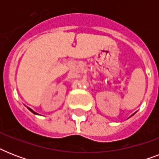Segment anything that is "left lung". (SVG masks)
<instances>
[{
  "label": "left lung",
  "instance_id": "1",
  "mask_svg": "<svg viewBox=\"0 0 159 159\" xmlns=\"http://www.w3.org/2000/svg\"><path fill=\"white\" fill-rule=\"evenodd\" d=\"M134 114H135V113H134V114H133V115H132V116H134Z\"/></svg>",
  "mask_w": 159,
  "mask_h": 159
}]
</instances>
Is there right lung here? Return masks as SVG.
<instances>
[{
  "label": "right lung",
  "instance_id": "add662e5",
  "mask_svg": "<svg viewBox=\"0 0 159 159\" xmlns=\"http://www.w3.org/2000/svg\"><path fill=\"white\" fill-rule=\"evenodd\" d=\"M27 108H28V109H29V110H30V111H31V112H32V113H34V115H39V114H38V113H36L35 111H33V110H31V109H30V108H29V107H27Z\"/></svg>",
  "mask_w": 159,
  "mask_h": 159
}]
</instances>
